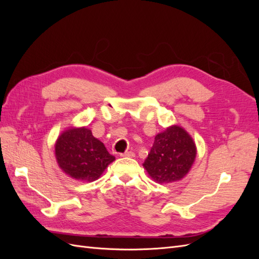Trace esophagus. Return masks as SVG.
Returning <instances> with one entry per match:
<instances>
[{
	"label": "esophagus",
	"instance_id": "obj_1",
	"mask_svg": "<svg viewBox=\"0 0 259 259\" xmlns=\"http://www.w3.org/2000/svg\"><path fill=\"white\" fill-rule=\"evenodd\" d=\"M121 156H127V158H134L135 156V153L133 151H126L121 154Z\"/></svg>",
	"mask_w": 259,
	"mask_h": 259
}]
</instances>
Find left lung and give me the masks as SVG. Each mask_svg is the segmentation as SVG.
I'll list each match as a JSON object with an SVG mask.
<instances>
[{"mask_svg": "<svg viewBox=\"0 0 259 259\" xmlns=\"http://www.w3.org/2000/svg\"><path fill=\"white\" fill-rule=\"evenodd\" d=\"M197 146L192 137L179 125H171L159 133L143 166L159 184L183 179L194 163Z\"/></svg>", "mask_w": 259, "mask_h": 259, "instance_id": "left-lung-1", "label": "left lung"}]
</instances>
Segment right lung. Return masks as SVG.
<instances>
[{"mask_svg":"<svg viewBox=\"0 0 259 259\" xmlns=\"http://www.w3.org/2000/svg\"><path fill=\"white\" fill-rule=\"evenodd\" d=\"M55 156L66 175L81 182L98 179L115 158L86 126H69L55 143Z\"/></svg>","mask_w":259,"mask_h":259,"instance_id":"1","label":"right lung"}]
</instances>
